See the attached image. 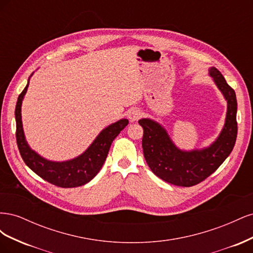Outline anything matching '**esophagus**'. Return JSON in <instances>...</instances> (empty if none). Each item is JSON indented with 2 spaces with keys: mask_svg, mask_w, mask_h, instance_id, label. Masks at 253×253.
Instances as JSON below:
<instances>
[{
  "mask_svg": "<svg viewBox=\"0 0 253 253\" xmlns=\"http://www.w3.org/2000/svg\"><path fill=\"white\" fill-rule=\"evenodd\" d=\"M140 116H141V112L138 109H131L127 113V117H128L129 121H132V122L138 120L140 118Z\"/></svg>",
  "mask_w": 253,
  "mask_h": 253,
  "instance_id": "esophagus-1",
  "label": "esophagus"
}]
</instances>
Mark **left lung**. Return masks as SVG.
Instances as JSON below:
<instances>
[{
  "mask_svg": "<svg viewBox=\"0 0 253 253\" xmlns=\"http://www.w3.org/2000/svg\"><path fill=\"white\" fill-rule=\"evenodd\" d=\"M209 76L224 96L227 112L223 128L208 147L182 150L176 145L165 126L151 118L139 119L143 128V155L152 172L175 186L197 185L225 162L236 140L237 102L235 91L228 85L224 76L215 67L209 68Z\"/></svg>",
  "mask_w": 253,
  "mask_h": 253,
  "instance_id": "8db88e82",
  "label": "left lung"
}]
</instances>
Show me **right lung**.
Masks as SVG:
<instances>
[{
	"mask_svg": "<svg viewBox=\"0 0 253 253\" xmlns=\"http://www.w3.org/2000/svg\"><path fill=\"white\" fill-rule=\"evenodd\" d=\"M33 75L34 73L30 75L25 88L19 95L14 112L17 124V143L20 154L30 170L52 185L62 188H75L85 185L100 171L109 154L113 140L127 126L128 120L125 118L120 119L104 127L88 145V148L77 157L63 162L46 159L29 147L22 124V102Z\"/></svg>",
	"mask_w": 253,
	"mask_h": 253,
	"instance_id": "obj_1",
	"label": "right lung"
}]
</instances>
